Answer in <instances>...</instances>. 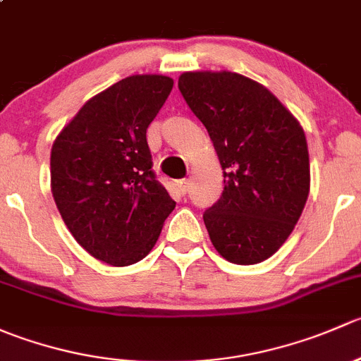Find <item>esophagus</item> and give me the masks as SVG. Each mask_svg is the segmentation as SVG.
<instances>
[{"label": "esophagus", "mask_w": 361, "mask_h": 361, "mask_svg": "<svg viewBox=\"0 0 361 361\" xmlns=\"http://www.w3.org/2000/svg\"><path fill=\"white\" fill-rule=\"evenodd\" d=\"M188 180H180V181H176V190L180 192L181 195H185L188 192Z\"/></svg>", "instance_id": "esophagus-1"}]
</instances>
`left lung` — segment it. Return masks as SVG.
Instances as JSON below:
<instances>
[{
	"label": "left lung",
	"mask_w": 361,
	"mask_h": 361,
	"mask_svg": "<svg viewBox=\"0 0 361 361\" xmlns=\"http://www.w3.org/2000/svg\"><path fill=\"white\" fill-rule=\"evenodd\" d=\"M178 89L224 169L221 197L202 214L211 243L232 264L267 260L292 234L309 195L300 123L274 94L238 73H183Z\"/></svg>",
	"instance_id": "8db88e82"
}]
</instances>
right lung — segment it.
Instances as JSON below:
<instances>
[{"instance_id":"add662e5","label":"right lung","mask_w":361,"mask_h":361,"mask_svg":"<svg viewBox=\"0 0 361 361\" xmlns=\"http://www.w3.org/2000/svg\"><path fill=\"white\" fill-rule=\"evenodd\" d=\"M171 90L169 76H127L87 101L52 147V195L64 224L83 250L115 267L147 257L176 206L147 141Z\"/></svg>"}]
</instances>
